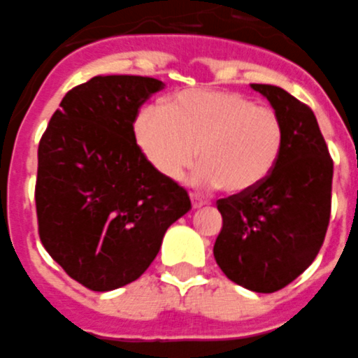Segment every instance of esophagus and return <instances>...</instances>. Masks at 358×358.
Listing matches in <instances>:
<instances>
[{
	"label": "esophagus",
	"instance_id": "esophagus-1",
	"mask_svg": "<svg viewBox=\"0 0 358 358\" xmlns=\"http://www.w3.org/2000/svg\"><path fill=\"white\" fill-rule=\"evenodd\" d=\"M191 201H192V208H201L207 205V201H205V199L198 198L196 194H191Z\"/></svg>",
	"mask_w": 358,
	"mask_h": 358
}]
</instances>
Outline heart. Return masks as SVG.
<instances>
[{
	"mask_svg": "<svg viewBox=\"0 0 358 358\" xmlns=\"http://www.w3.org/2000/svg\"><path fill=\"white\" fill-rule=\"evenodd\" d=\"M135 137L157 173L178 180L199 157L192 182L244 194L278 164L285 143L278 112L234 91L192 89L150 105L135 121Z\"/></svg>",
	"mask_w": 358,
	"mask_h": 358,
	"instance_id": "1",
	"label": "heart"
}]
</instances>
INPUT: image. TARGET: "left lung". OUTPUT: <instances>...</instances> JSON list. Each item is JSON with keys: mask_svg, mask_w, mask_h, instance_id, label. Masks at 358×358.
Returning a JSON list of instances; mask_svg holds the SVG:
<instances>
[{"mask_svg": "<svg viewBox=\"0 0 358 358\" xmlns=\"http://www.w3.org/2000/svg\"><path fill=\"white\" fill-rule=\"evenodd\" d=\"M282 117V155L257 189L217 199L223 228L214 244L221 271L237 285L275 292L298 278L323 246L334 160L314 112L276 85L251 83Z\"/></svg>", "mask_w": 358, "mask_h": 358, "instance_id": "obj_1", "label": "left lung"}]
</instances>
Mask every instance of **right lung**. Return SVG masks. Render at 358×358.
Listing matches in <instances>:
<instances>
[{
    "label": "right lung",
    "mask_w": 358,
    "mask_h": 358,
    "mask_svg": "<svg viewBox=\"0 0 358 358\" xmlns=\"http://www.w3.org/2000/svg\"><path fill=\"white\" fill-rule=\"evenodd\" d=\"M160 89L148 76H94L64 96L38 143L41 243L91 291L139 278L167 228L191 210L185 189L157 173L135 141L139 108Z\"/></svg>",
    "instance_id": "add662e5"
}]
</instances>
